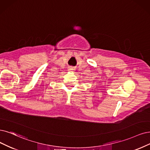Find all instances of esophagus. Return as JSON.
<instances>
[{"instance_id":"1","label":"esophagus","mask_w":150,"mask_h":150,"mask_svg":"<svg viewBox=\"0 0 150 150\" xmlns=\"http://www.w3.org/2000/svg\"><path fill=\"white\" fill-rule=\"evenodd\" d=\"M70 70H73V69H71V68H70V69H69Z\"/></svg>"}]
</instances>
